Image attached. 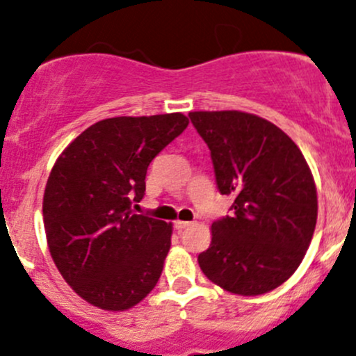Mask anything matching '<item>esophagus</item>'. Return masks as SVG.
Wrapping results in <instances>:
<instances>
[{
  "mask_svg": "<svg viewBox=\"0 0 356 356\" xmlns=\"http://www.w3.org/2000/svg\"><path fill=\"white\" fill-rule=\"evenodd\" d=\"M193 222L192 221H175V228L177 229H185V228H188V226H192Z\"/></svg>",
  "mask_w": 356,
  "mask_h": 356,
  "instance_id": "34e87169",
  "label": "esophagus"
}]
</instances>
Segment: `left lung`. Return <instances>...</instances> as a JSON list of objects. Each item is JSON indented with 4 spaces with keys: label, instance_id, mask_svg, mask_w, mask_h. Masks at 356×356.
Here are the masks:
<instances>
[{
    "label": "left lung",
    "instance_id": "obj_1",
    "mask_svg": "<svg viewBox=\"0 0 356 356\" xmlns=\"http://www.w3.org/2000/svg\"><path fill=\"white\" fill-rule=\"evenodd\" d=\"M232 214L212 222L199 266L234 295L277 288L300 266L317 222V190L302 151L276 124L241 111H193Z\"/></svg>",
    "mask_w": 356,
    "mask_h": 356
}]
</instances>
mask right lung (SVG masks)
<instances>
[{"label": "right lung", "mask_w": 356, "mask_h": 356, "mask_svg": "<svg viewBox=\"0 0 356 356\" xmlns=\"http://www.w3.org/2000/svg\"><path fill=\"white\" fill-rule=\"evenodd\" d=\"M188 127L181 113L94 123L58 157L44 190L51 257L76 295L104 310L144 300L163 273L171 225L134 214L149 164Z\"/></svg>", "instance_id": "1"}]
</instances>
